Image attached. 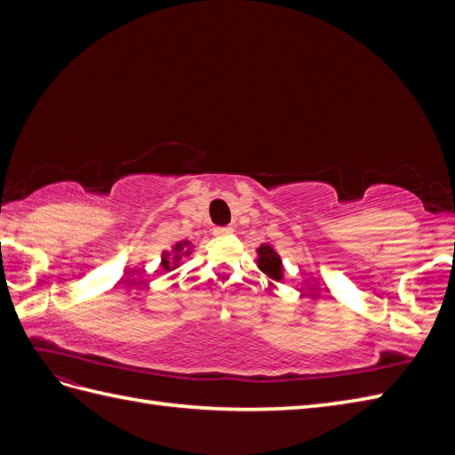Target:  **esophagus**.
Here are the masks:
<instances>
[{
    "label": "esophagus",
    "instance_id": "esophagus-1",
    "mask_svg": "<svg viewBox=\"0 0 455 455\" xmlns=\"http://www.w3.org/2000/svg\"><path fill=\"white\" fill-rule=\"evenodd\" d=\"M229 233H233V228H231V226L214 228V235H216V237H226V235H229Z\"/></svg>",
    "mask_w": 455,
    "mask_h": 455
}]
</instances>
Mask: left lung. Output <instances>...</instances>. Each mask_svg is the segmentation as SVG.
Here are the masks:
<instances>
[{
	"instance_id": "8db88e82",
	"label": "left lung",
	"mask_w": 455,
	"mask_h": 455,
	"mask_svg": "<svg viewBox=\"0 0 455 455\" xmlns=\"http://www.w3.org/2000/svg\"><path fill=\"white\" fill-rule=\"evenodd\" d=\"M256 266L271 281L283 283V279H284L283 258L279 256L277 251H275V246H271L269 243H261L256 249Z\"/></svg>"
}]
</instances>
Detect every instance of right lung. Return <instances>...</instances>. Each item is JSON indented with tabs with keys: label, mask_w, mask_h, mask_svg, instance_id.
Listing matches in <instances>:
<instances>
[{
	"label": "right lung",
	"mask_w": 455,
	"mask_h": 455,
	"mask_svg": "<svg viewBox=\"0 0 455 455\" xmlns=\"http://www.w3.org/2000/svg\"><path fill=\"white\" fill-rule=\"evenodd\" d=\"M196 252V244L191 241H178L174 243L169 251L161 252V269L164 273L174 271L176 267H180L186 259H189Z\"/></svg>",
	"instance_id": "add662e5"
}]
</instances>
